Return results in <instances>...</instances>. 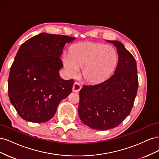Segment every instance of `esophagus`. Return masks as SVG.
I'll list each match as a JSON object with an SVG mask.
<instances>
[{"mask_svg":"<svg viewBox=\"0 0 159 159\" xmlns=\"http://www.w3.org/2000/svg\"><path fill=\"white\" fill-rule=\"evenodd\" d=\"M81 89V85L78 83V82H75L73 85V88H72V90H73L74 92L78 93L80 91Z\"/></svg>","mask_w":159,"mask_h":159,"instance_id":"1","label":"esophagus"}]
</instances>
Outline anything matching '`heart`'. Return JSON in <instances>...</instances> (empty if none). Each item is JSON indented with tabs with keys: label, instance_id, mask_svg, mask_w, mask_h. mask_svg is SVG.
<instances>
[{
	"label": "heart",
	"instance_id": "obj_1",
	"mask_svg": "<svg viewBox=\"0 0 159 159\" xmlns=\"http://www.w3.org/2000/svg\"><path fill=\"white\" fill-rule=\"evenodd\" d=\"M117 53L111 46L95 42H84L71 48L70 54L63 56L68 75H77L82 68L81 76L88 84H98L107 79L117 62Z\"/></svg>",
	"mask_w": 159,
	"mask_h": 159
}]
</instances>
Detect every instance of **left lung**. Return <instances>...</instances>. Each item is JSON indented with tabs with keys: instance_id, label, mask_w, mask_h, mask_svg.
<instances>
[{
	"instance_id": "8db88e82",
	"label": "left lung",
	"mask_w": 159,
	"mask_h": 159,
	"mask_svg": "<svg viewBox=\"0 0 159 159\" xmlns=\"http://www.w3.org/2000/svg\"><path fill=\"white\" fill-rule=\"evenodd\" d=\"M117 48L119 60L114 74L98 84L83 86L80 91L81 121L99 131L117 127L131 113L139 81L134 57L119 41L107 40Z\"/></svg>"
}]
</instances>
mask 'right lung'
Listing matches in <instances>:
<instances>
[{"label": "right lung", "instance_id": "add662e5", "mask_svg": "<svg viewBox=\"0 0 159 159\" xmlns=\"http://www.w3.org/2000/svg\"><path fill=\"white\" fill-rule=\"evenodd\" d=\"M75 39L41 33L20 46L11 66L8 97L20 117L32 123L49 121L62 99L71 92L74 80L59 74L60 56L66 43Z\"/></svg>", "mask_w": 159, "mask_h": 159}]
</instances>
